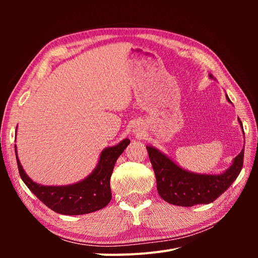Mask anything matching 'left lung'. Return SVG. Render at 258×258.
<instances>
[{"label":"left lung","instance_id":"left-lung-1","mask_svg":"<svg viewBox=\"0 0 258 258\" xmlns=\"http://www.w3.org/2000/svg\"><path fill=\"white\" fill-rule=\"evenodd\" d=\"M209 77L215 80L212 74H209ZM226 99L231 103L227 95ZM238 121L244 136L240 118ZM146 148L156 175L159 196L168 204L179 207L208 205L213 202L236 181L243 167L244 146L237 157L233 158L230 167L218 174L191 172L179 167L169 156L156 147L147 145Z\"/></svg>","mask_w":258,"mask_h":258}]
</instances>
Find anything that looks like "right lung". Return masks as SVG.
<instances>
[{"label": "right lung", "instance_id": "1", "mask_svg": "<svg viewBox=\"0 0 258 258\" xmlns=\"http://www.w3.org/2000/svg\"><path fill=\"white\" fill-rule=\"evenodd\" d=\"M129 144L130 140L123 139L118 144L105 147L99 156L96 168L88 176L80 182L62 186H46L32 181L21 166L16 145L15 153L21 179L45 206L59 214L82 215L103 209L111 201L110 179L115 162Z\"/></svg>", "mask_w": 258, "mask_h": 258}]
</instances>
